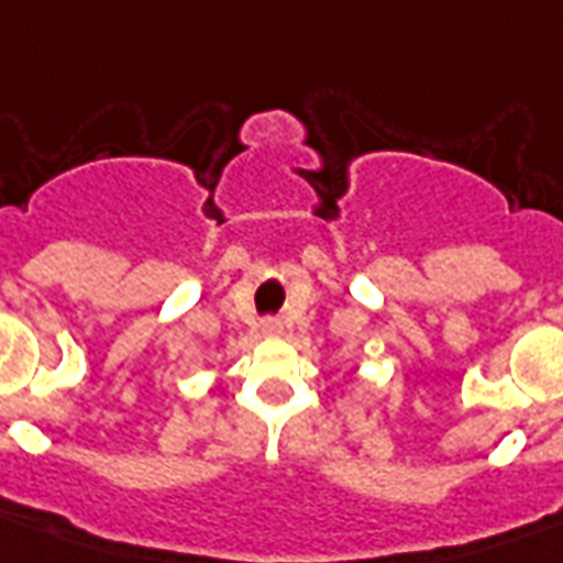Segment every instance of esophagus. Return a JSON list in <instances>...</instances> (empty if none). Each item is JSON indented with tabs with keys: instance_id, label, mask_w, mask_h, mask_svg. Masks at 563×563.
Instances as JSON below:
<instances>
[{
	"instance_id": "obj_1",
	"label": "esophagus",
	"mask_w": 563,
	"mask_h": 563,
	"mask_svg": "<svg viewBox=\"0 0 563 563\" xmlns=\"http://www.w3.org/2000/svg\"><path fill=\"white\" fill-rule=\"evenodd\" d=\"M263 333L265 335H277V333H280V321H277V318H265V321H263Z\"/></svg>"
}]
</instances>
